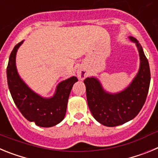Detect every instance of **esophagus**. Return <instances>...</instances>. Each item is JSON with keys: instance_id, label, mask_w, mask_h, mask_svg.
I'll return each instance as SVG.
<instances>
[{"instance_id": "obj_1", "label": "esophagus", "mask_w": 158, "mask_h": 158, "mask_svg": "<svg viewBox=\"0 0 158 158\" xmlns=\"http://www.w3.org/2000/svg\"><path fill=\"white\" fill-rule=\"evenodd\" d=\"M85 76H86V74L84 72H82V71H81V70L77 71V77H78V78L80 79V80H84V79H85Z\"/></svg>"}]
</instances>
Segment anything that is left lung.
Returning a JSON list of instances; mask_svg holds the SVG:
<instances>
[{
	"mask_svg": "<svg viewBox=\"0 0 158 158\" xmlns=\"http://www.w3.org/2000/svg\"><path fill=\"white\" fill-rule=\"evenodd\" d=\"M140 55V69L129 87L118 94H109L103 90L94 77L84 81L86 87L88 105L96 121L107 127L123 124L135 118L144 105L150 83L149 62L140 43L134 37Z\"/></svg>",
	"mask_w": 158,
	"mask_h": 158,
	"instance_id": "obj_1",
	"label": "left lung"
}]
</instances>
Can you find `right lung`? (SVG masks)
Masks as SVG:
<instances>
[{
  "label": "right lung",
  "instance_id": "add662e5",
  "mask_svg": "<svg viewBox=\"0 0 158 158\" xmlns=\"http://www.w3.org/2000/svg\"><path fill=\"white\" fill-rule=\"evenodd\" d=\"M22 43L23 41L15 46L7 66L8 85L13 101L24 118L30 122H35L37 126L43 127L55 126L63 120L69 93L77 78L72 77L61 82L52 98L44 99L38 96L25 85L16 71V54Z\"/></svg>",
  "mask_w": 158,
  "mask_h": 158
}]
</instances>
